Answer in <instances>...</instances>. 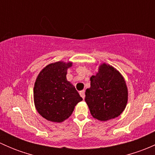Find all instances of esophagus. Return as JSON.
I'll return each instance as SVG.
<instances>
[{
  "instance_id": "34e87169",
  "label": "esophagus",
  "mask_w": 155,
  "mask_h": 155,
  "mask_svg": "<svg viewBox=\"0 0 155 155\" xmlns=\"http://www.w3.org/2000/svg\"><path fill=\"white\" fill-rule=\"evenodd\" d=\"M79 94H80V96L81 97H82V98H83V99H84V98H85V91H81L80 92H79Z\"/></svg>"
}]
</instances>
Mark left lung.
I'll use <instances>...</instances> for the list:
<instances>
[{
    "mask_svg": "<svg viewBox=\"0 0 155 155\" xmlns=\"http://www.w3.org/2000/svg\"><path fill=\"white\" fill-rule=\"evenodd\" d=\"M85 101L92 116L106 121L119 116L125 109L128 92L122 75L112 66L102 64L90 79Z\"/></svg>",
    "mask_w": 155,
    "mask_h": 155,
    "instance_id": "1",
    "label": "left lung"
}]
</instances>
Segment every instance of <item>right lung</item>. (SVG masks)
Masks as SVG:
<instances>
[{
    "label": "right lung",
    "mask_w": 155,
    "mask_h": 155,
    "mask_svg": "<svg viewBox=\"0 0 155 155\" xmlns=\"http://www.w3.org/2000/svg\"><path fill=\"white\" fill-rule=\"evenodd\" d=\"M72 62L49 64L40 71L34 87V105L46 120L60 123L68 119L75 106L82 101L75 87L67 80Z\"/></svg>",
    "instance_id": "1"
}]
</instances>
